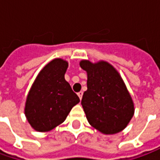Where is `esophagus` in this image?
I'll list each match as a JSON object with an SVG mask.
<instances>
[{"label":"esophagus","instance_id":"1","mask_svg":"<svg viewBox=\"0 0 160 160\" xmlns=\"http://www.w3.org/2000/svg\"><path fill=\"white\" fill-rule=\"evenodd\" d=\"M83 92H77V95L79 97V99L80 100H82V97H83Z\"/></svg>","mask_w":160,"mask_h":160}]
</instances>
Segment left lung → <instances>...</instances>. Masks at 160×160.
Segmentation results:
<instances>
[{"instance_id":"obj_1","label":"left lung","mask_w":160,"mask_h":160,"mask_svg":"<svg viewBox=\"0 0 160 160\" xmlns=\"http://www.w3.org/2000/svg\"><path fill=\"white\" fill-rule=\"evenodd\" d=\"M79 65L87 73L82 106L89 124L104 134L123 131L133 117L134 105L120 74L104 60L83 59Z\"/></svg>"}]
</instances>
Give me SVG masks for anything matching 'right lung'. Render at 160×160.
Wrapping results in <instances>:
<instances>
[{
    "instance_id": "right-lung-1",
    "label": "right lung",
    "mask_w": 160,
    "mask_h": 160,
    "mask_svg": "<svg viewBox=\"0 0 160 160\" xmlns=\"http://www.w3.org/2000/svg\"><path fill=\"white\" fill-rule=\"evenodd\" d=\"M68 62L54 58L39 72L28 92L25 115L32 128L49 132L63 123L80 100L65 80Z\"/></svg>"
}]
</instances>
